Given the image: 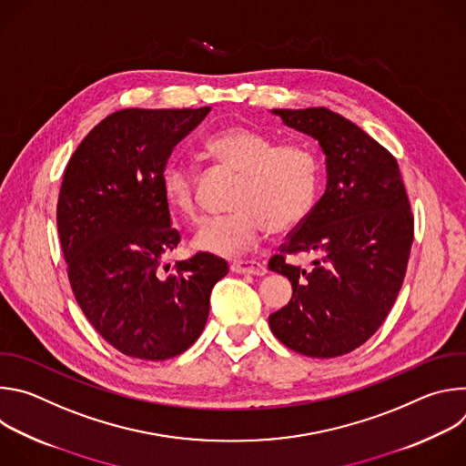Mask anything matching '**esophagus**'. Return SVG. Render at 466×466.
Masks as SVG:
<instances>
[{
    "label": "esophagus",
    "mask_w": 466,
    "mask_h": 466,
    "mask_svg": "<svg viewBox=\"0 0 466 466\" xmlns=\"http://www.w3.org/2000/svg\"><path fill=\"white\" fill-rule=\"evenodd\" d=\"M230 271L238 273V275H265L268 273V268L263 263L254 261V259H234L230 263Z\"/></svg>",
    "instance_id": "obj_1"
}]
</instances>
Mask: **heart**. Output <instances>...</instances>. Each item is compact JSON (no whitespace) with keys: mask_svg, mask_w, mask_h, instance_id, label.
Masks as SVG:
<instances>
[{"mask_svg":"<svg viewBox=\"0 0 466 466\" xmlns=\"http://www.w3.org/2000/svg\"><path fill=\"white\" fill-rule=\"evenodd\" d=\"M205 151L221 166L239 173L236 210L208 219L193 238V247L218 256H236L254 245L265 230L284 234L300 227L315 208L320 164L304 142H280L268 132L225 127L205 142ZM167 208L189 221L198 219L197 178L193 169L169 160L160 173Z\"/></svg>","mask_w":466,"mask_h":466,"instance_id":"b5f03b06","label":"heart"}]
</instances>
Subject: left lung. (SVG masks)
<instances>
[{"instance_id":"left-lung-1","label":"left lung","mask_w":466,"mask_h":466,"mask_svg":"<svg viewBox=\"0 0 466 466\" xmlns=\"http://www.w3.org/2000/svg\"><path fill=\"white\" fill-rule=\"evenodd\" d=\"M275 114L319 142L328 184L269 259L293 286L269 326L299 354L343 356L372 338L402 288L415 232L410 198L396 158L341 114L322 106ZM299 253L316 254L309 270L289 263Z\"/></svg>"}]
</instances>
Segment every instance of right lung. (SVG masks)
<instances>
[{"instance_id": "right-lung-1", "label": "right lung", "mask_w": 466, "mask_h": 466, "mask_svg": "<svg viewBox=\"0 0 466 466\" xmlns=\"http://www.w3.org/2000/svg\"><path fill=\"white\" fill-rule=\"evenodd\" d=\"M201 108H123L97 123L66 166L56 228L76 300L97 334L128 358L164 361L201 336L228 263L208 252L175 261L160 173Z\"/></svg>"}]
</instances>
